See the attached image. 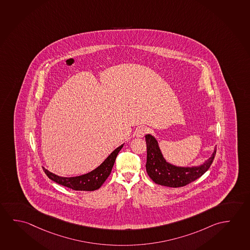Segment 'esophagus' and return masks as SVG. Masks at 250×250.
<instances>
[{
  "label": "esophagus",
  "mask_w": 250,
  "mask_h": 250,
  "mask_svg": "<svg viewBox=\"0 0 250 250\" xmlns=\"http://www.w3.org/2000/svg\"><path fill=\"white\" fill-rule=\"evenodd\" d=\"M147 128L146 127H138L135 131V135L136 137H143L147 133Z\"/></svg>",
  "instance_id": "obj_1"
}]
</instances>
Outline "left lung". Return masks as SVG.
Returning <instances> with one entry per match:
<instances>
[{"mask_svg": "<svg viewBox=\"0 0 250 250\" xmlns=\"http://www.w3.org/2000/svg\"><path fill=\"white\" fill-rule=\"evenodd\" d=\"M147 143L146 169L154 183L162 186L179 188L186 186L208 171L214 161L216 147L209 158L199 166H176L164 158L157 140L150 135H145Z\"/></svg>", "mask_w": 250, "mask_h": 250, "instance_id": "8db88e82", "label": "left lung"}]
</instances>
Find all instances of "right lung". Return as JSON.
<instances>
[{
	"instance_id": "1",
	"label": "right lung",
	"mask_w": 250,
	"mask_h": 250,
	"mask_svg": "<svg viewBox=\"0 0 250 250\" xmlns=\"http://www.w3.org/2000/svg\"><path fill=\"white\" fill-rule=\"evenodd\" d=\"M123 145L124 143L119 147H116L115 150L104 160V162L100 166L87 174L74 176V177H63V176H59L53 174L45 167H43V170L45 174L48 175V178L60 185L67 187L74 190H96L101 188L104 182L107 180L108 175L111 173L112 168L115 164V158L120 150L123 148Z\"/></svg>"
}]
</instances>
